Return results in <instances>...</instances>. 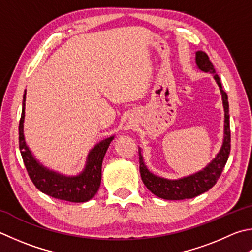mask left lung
Listing matches in <instances>:
<instances>
[{
	"label": "left lung",
	"mask_w": 252,
	"mask_h": 252,
	"mask_svg": "<svg viewBox=\"0 0 252 252\" xmlns=\"http://www.w3.org/2000/svg\"><path fill=\"white\" fill-rule=\"evenodd\" d=\"M196 66L199 70L212 74L215 81L217 82L221 94L223 111H225V125H223V140L221 148L212 161L206 165L203 170L184 176L177 180H168L161 176H158L149 171L146 167L142 150L139 148V159H140V173L142 181H143L146 189L151 190L155 196L159 198L168 200H181L186 198H194L196 196L209 190L216 184L218 178L225 167L227 159L230 153V126H229V103H228V95L223 91L220 79L215 71L212 62L209 61L207 54L202 50L196 52L195 56Z\"/></svg>",
	"instance_id": "8db88e82"
}]
</instances>
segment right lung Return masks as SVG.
<instances>
[{
  "instance_id": "right-lung-1",
  "label": "right lung",
  "mask_w": 252,
  "mask_h": 252,
  "mask_svg": "<svg viewBox=\"0 0 252 252\" xmlns=\"http://www.w3.org/2000/svg\"><path fill=\"white\" fill-rule=\"evenodd\" d=\"M25 100L26 90L23 95L22 116L18 126V134H20L18 140H20V151L23 161L32 182L42 193L52 196L54 198L71 203L88 202L97 194L100 187L102 161L109 145L114 139V135L100 141L89 151L84 170L77 175H65L49 170L38 159H36L29 145L26 144L24 136Z\"/></svg>"
}]
</instances>
